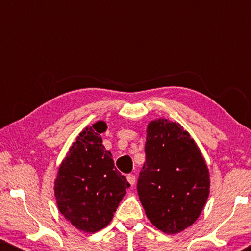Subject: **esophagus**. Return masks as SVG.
<instances>
[{"instance_id":"1","label":"esophagus","mask_w":251,"mask_h":251,"mask_svg":"<svg viewBox=\"0 0 251 251\" xmlns=\"http://www.w3.org/2000/svg\"><path fill=\"white\" fill-rule=\"evenodd\" d=\"M126 179H128L129 184L131 185V186H133V185H135V183H136V176H135V175H132V174L128 175V176H126Z\"/></svg>"}]
</instances>
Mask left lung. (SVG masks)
<instances>
[{
	"label": "left lung",
	"instance_id": "1",
	"mask_svg": "<svg viewBox=\"0 0 251 251\" xmlns=\"http://www.w3.org/2000/svg\"><path fill=\"white\" fill-rule=\"evenodd\" d=\"M146 161L137 191L151 223L167 234L197 221L209 195V171L183 126L166 119L147 126Z\"/></svg>",
	"mask_w": 251,
	"mask_h": 251
}]
</instances>
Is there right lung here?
Here are the masks:
<instances>
[{"label": "right lung", "instance_id": "right-lung-1", "mask_svg": "<svg viewBox=\"0 0 251 251\" xmlns=\"http://www.w3.org/2000/svg\"><path fill=\"white\" fill-rule=\"evenodd\" d=\"M106 123L87 126L71 147L54 181L61 214L80 231L95 233L112 221L130 184L101 144Z\"/></svg>", "mask_w": 251, "mask_h": 251}]
</instances>
